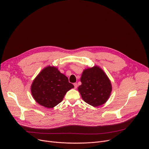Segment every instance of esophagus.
<instances>
[{
	"label": "esophagus",
	"mask_w": 149,
	"mask_h": 149,
	"mask_svg": "<svg viewBox=\"0 0 149 149\" xmlns=\"http://www.w3.org/2000/svg\"><path fill=\"white\" fill-rule=\"evenodd\" d=\"M74 88H75V89H77V86H78V85H77V83H75L74 84Z\"/></svg>",
	"instance_id": "obj_1"
}]
</instances>
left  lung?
<instances>
[{
  "label": "left lung",
  "instance_id": "8db88e82",
  "mask_svg": "<svg viewBox=\"0 0 149 149\" xmlns=\"http://www.w3.org/2000/svg\"><path fill=\"white\" fill-rule=\"evenodd\" d=\"M78 88L86 103L97 107L104 104L110 97L112 84L103 70L97 66L83 70Z\"/></svg>",
  "mask_w": 149,
  "mask_h": 149
}]
</instances>
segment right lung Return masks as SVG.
Masks as SVG:
<instances>
[{"mask_svg": "<svg viewBox=\"0 0 149 149\" xmlns=\"http://www.w3.org/2000/svg\"><path fill=\"white\" fill-rule=\"evenodd\" d=\"M74 88L68 77L56 67L49 66L36 77L31 91L37 103L47 108H52L61 102L66 92Z\"/></svg>", "mask_w": 149, "mask_h": 149, "instance_id": "add662e5", "label": "right lung"}]
</instances>
